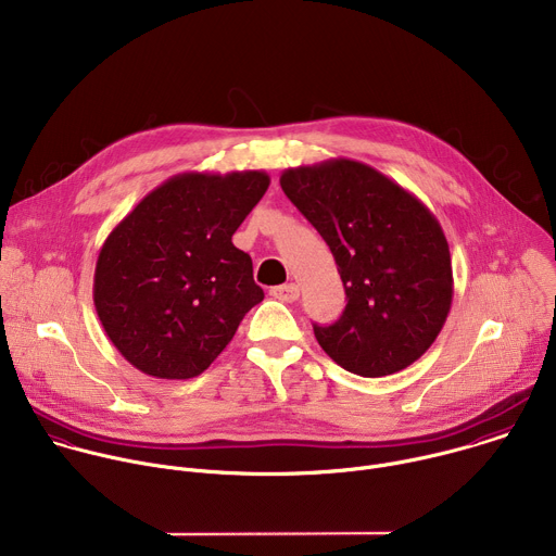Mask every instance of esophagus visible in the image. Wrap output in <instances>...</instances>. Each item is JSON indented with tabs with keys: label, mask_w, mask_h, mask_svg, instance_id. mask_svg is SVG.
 I'll return each instance as SVG.
<instances>
[{
	"label": "esophagus",
	"mask_w": 556,
	"mask_h": 556,
	"mask_svg": "<svg viewBox=\"0 0 556 556\" xmlns=\"http://www.w3.org/2000/svg\"><path fill=\"white\" fill-rule=\"evenodd\" d=\"M270 294L279 301H286V303H292L299 299V286L296 283H286V286H277L270 290Z\"/></svg>",
	"instance_id": "esophagus-1"
}]
</instances>
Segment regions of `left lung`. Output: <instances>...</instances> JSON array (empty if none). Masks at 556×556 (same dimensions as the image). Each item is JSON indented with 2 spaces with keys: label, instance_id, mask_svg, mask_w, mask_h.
Listing matches in <instances>:
<instances>
[{
  "label": "left lung",
  "instance_id": "obj_1",
  "mask_svg": "<svg viewBox=\"0 0 556 556\" xmlns=\"http://www.w3.org/2000/svg\"><path fill=\"white\" fill-rule=\"evenodd\" d=\"M283 193L321 232L348 294L341 319L314 326L343 369L380 378L416 363L453 301V268L435 215L369 165L334 157L286 169Z\"/></svg>",
  "mask_w": 556,
  "mask_h": 556
}]
</instances>
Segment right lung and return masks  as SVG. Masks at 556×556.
I'll use <instances>...</instances> for the list:
<instances>
[{
    "mask_svg": "<svg viewBox=\"0 0 556 556\" xmlns=\"http://www.w3.org/2000/svg\"><path fill=\"white\" fill-rule=\"evenodd\" d=\"M270 185L264 172L169 178L101 247L94 305L114 348L153 378L200 376L264 299L240 228Z\"/></svg>",
    "mask_w": 556,
    "mask_h": 556,
    "instance_id": "right-lung-1",
    "label": "right lung"
}]
</instances>
